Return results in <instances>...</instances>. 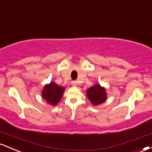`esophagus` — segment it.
<instances>
[{"label": "esophagus", "mask_w": 152, "mask_h": 152, "mask_svg": "<svg viewBox=\"0 0 152 152\" xmlns=\"http://www.w3.org/2000/svg\"><path fill=\"white\" fill-rule=\"evenodd\" d=\"M71 85H72V86H76V85H77V81H72L71 82Z\"/></svg>", "instance_id": "1"}]
</instances>
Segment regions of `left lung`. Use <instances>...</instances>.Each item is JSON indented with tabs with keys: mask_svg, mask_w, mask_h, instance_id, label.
I'll return each instance as SVG.
<instances>
[{
	"mask_svg": "<svg viewBox=\"0 0 152 152\" xmlns=\"http://www.w3.org/2000/svg\"><path fill=\"white\" fill-rule=\"evenodd\" d=\"M87 96L94 105H99L106 99V91L99 84L94 85L87 90Z\"/></svg>",
	"mask_w": 152,
	"mask_h": 152,
	"instance_id": "1",
	"label": "left lung"
}]
</instances>
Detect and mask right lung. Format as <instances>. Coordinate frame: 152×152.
<instances>
[{"instance_id":"right-lung-1","label":"right lung","mask_w":152,"mask_h":152,"mask_svg":"<svg viewBox=\"0 0 152 152\" xmlns=\"http://www.w3.org/2000/svg\"><path fill=\"white\" fill-rule=\"evenodd\" d=\"M64 87L58 86L53 82L46 85L42 91V96L48 104L55 106L59 102L64 93Z\"/></svg>"}]
</instances>
